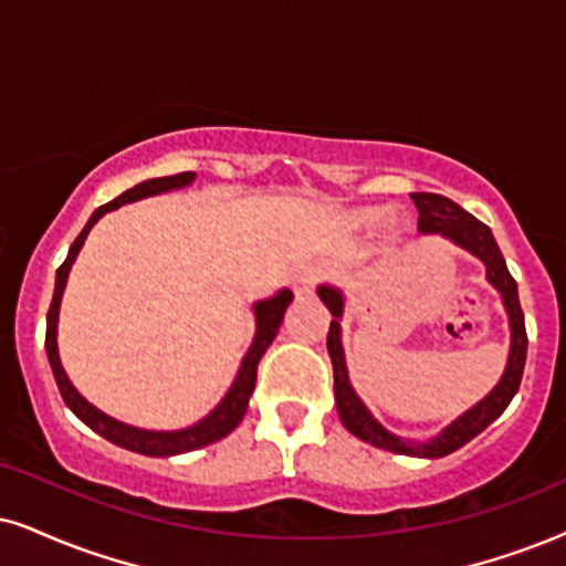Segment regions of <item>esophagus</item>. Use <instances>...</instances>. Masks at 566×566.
Masks as SVG:
<instances>
[{"mask_svg":"<svg viewBox=\"0 0 566 566\" xmlns=\"http://www.w3.org/2000/svg\"><path fill=\"white\" fill-rule=\"evenodd\" d=\"M316 282H318V271L305 266V269H300L295 276H292V290H295L297 297H311Z\"/></svg>","mask_w":566,"mask_h":566,"instance_id":"34e87169","label":"esophagus"}]
</instances>
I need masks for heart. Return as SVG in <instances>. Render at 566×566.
<instances>
[{"instance_id": "b5f03b06", "label": "heart", "mask_w": 566, "mask_h": 566, "mask_svg": "<svg viewBox=\"0 0 566 566\" xmlns=\"http://www.w3.org/2000/svg\"><path fill=\"white\" fill-rule=\"evenodd\" d=\"M378 219H381V211H378V209H357V211L349 213V221H353L355 227H370V224H376ZM397 224H399V221H397V217H391V213H389V217H384V227L389 232L397 230Z\"/></svg>"}]
</instances>
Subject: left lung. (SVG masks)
<instances>
[{
	"label": "left lung",
	"instance_id": "left-lung-1",
	"mask_svg": "<svg viewBox=\"0 0 566 566\" xmlns=\"http://www.w3.org/2000/svg\"><path fill=\"white\" fill-rule=\"evenodd\" d=\"M415 206H418V230L423 234H441V238L452 240L454 245H460L473 253L475 259L485 263V276L489 282L502 292L506 316H510L512 328V342H510V360H506L504 376L499 378V384L485 395L475 407H470L468 412L460 415L454 423H449L439 436L428 441H405L399 436L389 433L378 423L374 415L368 412V407L360 402V397L355 395L353 384H349V374L345 366V349H342V326L339 318L345 313V297L336 287H318V297L328 311H332V326H328L326 347L328 357H332L334 368V397H336V412H339L342 426L349 433H355L357 439L374 443L378 449L395 454H410V457H447L464 447L470 439H475L478 433L485 431L493 420L506 410V405L512 402V397L517 395L522 370H525V357H527V334H525V316H522L520 297H517V282H514L506 261L499 250L496 240L489 227L483 221H478L473 213H468L462 206H457L454 200L436 196V192H412Z\"/></svg>",
	"mask_w": 566,
	"mask_h": 566
}]
</instances>
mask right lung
Wrapping results in <instances>:
<instances>
[{
  "instance_id": "obj_1",
  "label": "right lung",
  "mask_w": 566,
  "mask_h": 566,
  "mask_svg": "<svg viewBox=\"0 0 566 566\" xmlns=\"http://www.w3.org/2000/svg\"><path fill=\"white\" fill-rule=\"evenodd\" d=\"M192 180H196V171H180V175L154 177V180H146L140 185H135V188H130V190H125L123 196L109 200V203L98 206V209L91 213L88 224L83 227V232L77 234L73 245H70L67 259H64L62 266L56 269L52 305H49V313H46V357H49V366H52L54 381H56V386H60V395L64 399V405H67L70 410H73L77 418H81L83 423L91 428V431L104 436L106 441L117 443V447H123V449H130V452L146 454V457H171V454L192 452V449L209 447V443L224 439L227 433H232L234 428L240 426L242 415H245V410H248V399L255 389V374H259L261 357L269 349L271 342H274L279 326H282L284 311H287V305L292 303V292L282 290V292H276L274 297L261 300V303L253 305L255 336H253V345H250V349H248V355L242 357L238 378H234V384L230 386V391H227V397L221 399V402L213 407V410L206 415L203 420H198L196 426L182 428V431H146V428L119 423V420L109 418V415L98 410V407H93L88 399H83L81 395H77V389L70 384V378H67V374H64V368L60 363V349H56V321H60V303H62L64 284H67V274H70V269H73L77 253H81L85 238H88L91 227L96 224V221L102 219L106 211L119 209V206L133 203V200L185 188V185H190Z\"/></svg>"
}]
</instances>
